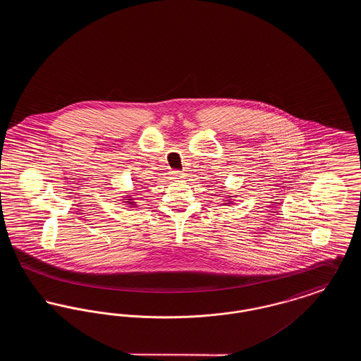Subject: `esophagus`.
<instances>
[{
	"mask_svg": "<svg viewBox=\"0 0 361 361\" xmlns=\"http://www.w3.org/2000/svg\"><path fill=\"white\" fill-rule=\"evenodd\" d=\"M183 174H184V173L181 172V171H177V169L172 172V176L174 178H181V177H183Z\"/></svg>",
	"mask_w": 361,
	"mask_h": 361,
	"instance_id": "34e87169",
	"label": "esophagus"
}]
</instances>
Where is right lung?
I'll use <instances>...</instances> for the list:
<instances>
[{"label":"right lung","mask_w":361,"mask_h":361,"mask_svg":"<svg viewBox=\"0 0 361 361\" xmlns=\"http://www.w3.org/2000/svg\"><path fill=\"white\" fill-rule=\"evenodd\" d=\"M128 200H130V199H128ZM127 203H128V202H127ZM130 203H131V202H130Z\"/></svg>","instance_id":"add662e5"}]
</instances>
